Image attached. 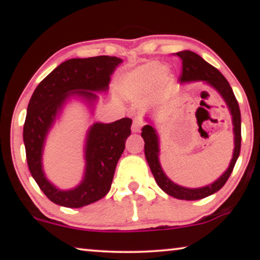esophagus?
Instances as JSON below:
<instances>
[{"label": "esophagus", "mask_w": 260, "mask_h": 260, "mask_svg": "<svg viewBox=\"0 0 260 260\" xmlns=\"http://www.w3.org/2000/svg\"><path fill=\"white\" fill-rule=\"evenodd\" d=\"M142 125H143L142 119H141V118H135L133 121V125H132V132H133V133H139Z\"/></svg>", "instance_id": "34e87169"}]
</instances>
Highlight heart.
Segmentation results:
<instances>
[{
	"instance_id": "b5f03b06",
	"label": "heart",
	"mask_w": 260,
	"mask_h": 260,
	"mask_svg": "<svg viewBox=\"0 0 260 260\" xmlns=\"http://www.w3.org/2000/svg\"><path fill=\"white\" fill-rule=\"evenodd\" d=\"M166 77L167 73L164 65L158 61H150L125 76L122 83L128 90L144 91L151 89L158 81Z\"/></svg>"
}]
</instances>
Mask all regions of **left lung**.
<instances>
[{"label":"left lung","instance_id":"left-lung-1","mask_svg":"<svg viewBox=\"0 0 260 260\" xmlns=\"http://www.w3.org/2000/svg\"><path fill=\"white\" fill-rule=\"evenodd\" d=\"M177 56L182 60V72L179 78L180 83L202 81L212 87L214 90H217L218 94L221 96V99L225 101L228 110H230L232 116L233 133H234L233 157L225 172L212 183L199 188H188L173 182L165 174L159 160V136H158L155 127L152 126V121L149 119V117H146V120L149 124L143 126L141 136L144 140V155H146L148 165L150 167L151 173L157 184L162 191H165L167 195L175 197V199L196 201L205 199V197L220 190L232 174L241 150V112L239 103H237L235 95L233 93L231 85L217 69L209 64L208 61H205L196 52L190 50L179 51L177 52Z\"/></svg>","mask_w":260,"mask_h":260}]
</instances>
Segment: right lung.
<instances>
[{"mask_svg":"<svg viewBox=\"0 0 260 260\" xmlns=\"http://www.w3.org/2000/svg\"><path fill=\"white\" fill-rule=\"evenodd\" d=\"M121 58L98 56L65 60L35 88L24 124V144L29 172L45 195L65 208H82L98 202L111 188L114 171L131 135L132 119L104 124L94 122L87 131L83 146L82 180L71 189H59L43 170V150L55 122L69 102L79 100L94 113L99 95L109 90L110 77Z\"/></svg>","mask_w":260,"mask_h":260,"instance_id":"1","label":"right lung"}]
</instances>
